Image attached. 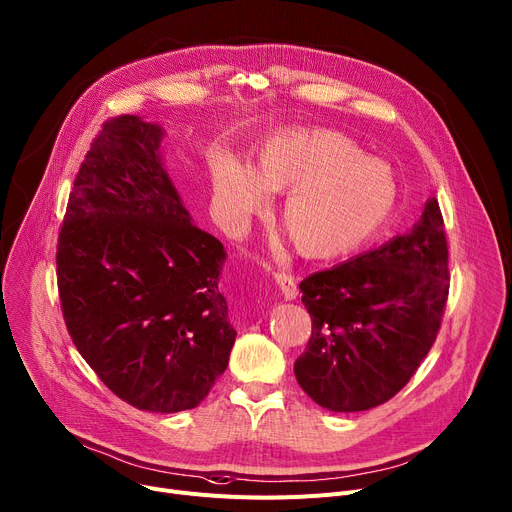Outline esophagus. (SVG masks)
Masks as SVG:
<instances>
[{
    "label": "esophagus",
    "mask_w": 512,
    "mask_h": 512,
    "mask_svg": "<svg viewBox=\"0 0 512 512\" xmlns=\"http://www.w3.org/2000/svg\"><path fill=\"white\" fill-rule=\"evenodd\" d=\"M273 282L280 288L284 300H294L298 296V288H296V280L288 273H275Z\"/></svg>",
    "instance_id": "34e87169"
}]
</instances>
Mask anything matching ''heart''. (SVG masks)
I'll list each match as a JSON object with an SVG mask.
<instances>
[{"instance_id":"obj_1","label":"heart","mask_w":512,"mask_h":512,"mask_svg":"<svg viewBox=\"0 0 512 512\" xmlns=\"http://www.w3.org/2000/svg\"><path fill=\"white\" fill-rule=\"evenodd\" d=\"M280 218L300 255L345 257L374 239L398 202L392 167L327 128H294L261 145L255 167L220 153L212 165V206L228 232H243L269 192H286Z\"/></svg>"}]
</instances>
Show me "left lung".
Wrapping results in <instances>:
<instances>
[{
	"mask_svg": "<svg viewBox=\"0 0 512 512\" xmlns=\"http://www.w3.org/2000/svg\"><path fill=\"white\" fill-rule=\"evenodd\" d=\"M312 318L296 359L300 388L322 408L384 404L433 347L449 294L447 241L437 198L404 235L300 284Z\"/></svg>",
	"mask_w": 512,
	"mask_h": 512,
	"instance_id": "1",
	"label": "left lung"
}]
</instances>
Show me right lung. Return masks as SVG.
Instances as JSON below:
<instances>
[{
	"label": "right lung",
	"mask_w": 512,
	"mask_h": 512,
	"mask_svg": "<svg viewBox=\"0 0 512 512\" xmlns=\"http://www.w3.org/2000/svg\"><path fill=\"white\" fill-rule=\"evenodd\" d=\"M163 126L104 124L79 167L57 245L67 331L98 378L149 412L196 408L237 331L218 290L226 251L163 167Z\"/></svg>",
	"instance_id": "add662e5"
}]
</instances>
